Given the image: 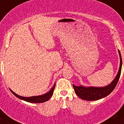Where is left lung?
<instances>
[{"mask_svg": "<svg viewBox=\"0 0 124 124\" xmlns=\"http://www.w3.org/2000/svg\"><path fill=\"white\" fill-rule=\"evenodd\" d=\"M119 56H120V67H119V71L117 74L115 78L112 81L110 84L104 87H84L83 86H76L73 85L74 92L78 97L81 99L86 101H96L102 99L103 97H106L110 94L113 91L116 85L119 81L120 78V73H121V69H122V57L120 54V51L119 50Z\"/></svg>", "mask_w": 124, "mask_h": 124, "instance_id": "left-lung-1", "label": "left lung"}]
</instances>
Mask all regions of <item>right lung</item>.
<instances>
[{
	"label": "right lung",
	"instance_id": "add662e5",
	"mask_svg": "<svg viewBox=\"0 0 124 124\" xmlns=\"http://www.w3.org/2000/svg\"><path fill=\"white\" fill-rule=\"evenodd\" d=\"M54 87H55V84H54L53 87L51 89V90H50L48 93H46L45 94L41 95V96H31V97H22V96H19V95L17 94H15V93H14V91H12V90H10V91L12 93V94L14 96H15L19 98V99H22V100L31 103H41L48 101L49 99L51 98L53 94Z\"/></svg>",
	"mask_w": 124,
	"mask_h": 124
}]
</instances>
